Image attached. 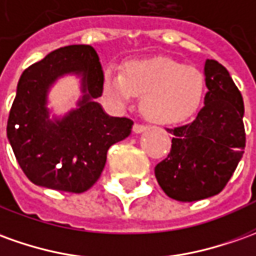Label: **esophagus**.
<instances>
[{
  "mask_svg": "<svg viewBox=\"0 0 256 256\" xmlns=\"http://www.w3.org/2000/svg\"><path fill=\"white\" fill-rule=\"evenodd\" d=\"M148 130V125H144V124H134V132L135 134H140V132H144Z\"/></svg>",
  "mask_w": 256,
  "mask_h": 256,
  "instance_id": "1",
  "label": "esophagus"
}]
</instances>
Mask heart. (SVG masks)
<instances>
[{"mask_svg": "<svg viewBox=\"0 0 256 256\" xmlns=\"http://www.w3.org/2000/svg\"><path fill=\"white\" fill-rule=\"evenodd\" d=\"M205 89L204 72L168 57L131 60L122 72L107 68L103 74V92L112 104L125 107L142 96V112L156 124H178L192 117Z\"/></svg>", "mask_w": 256, "mask_h": 256, "instance_id": "b5f03b06", "label": "heart"}]
</instances>
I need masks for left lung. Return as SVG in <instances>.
I'll use <instances>...</instances> for the list:
<instances>
[{"mask_svg": "<svg viewBox=\"0 0 256 256\" xmlns=\"http://www.w3.org/2000/svg\"><path fill=\"white\" fill-rule=\"evenodd\" d=\"M205 106L190 124L167 130L168 156L154 167L162 190L180 202H194L223 191L246 149L244 102L224 66L205 64Z\"/></svg>", "mask_w": 256, "mask_h": 256, "instance_id": "left-lung-1", "label": "left lung"}]
</instances>
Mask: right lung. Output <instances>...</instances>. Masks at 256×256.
<instances>
[{
  "mask_svg": "<svg viewBox=\"0 0 256 256\" xmlns=\"http://www.w3.org/2000/svg\"><path fill=\"white\" fill-rule=\"evenodd\" d=\"M82 75L84 96L62 120H48L46 93L64 73ZM103 93V70L92 46L52 51L26 68L18 82L6 136L18 163L33 184L82 194L100 178L111 145L131 134L130 118L108 117L94 98Z\"/></svg>",
  "mask_w": 256,
  "mask_h": 256,
  "instance_id": "add662e5",
  "label": "right lung"
}]
</instances>
